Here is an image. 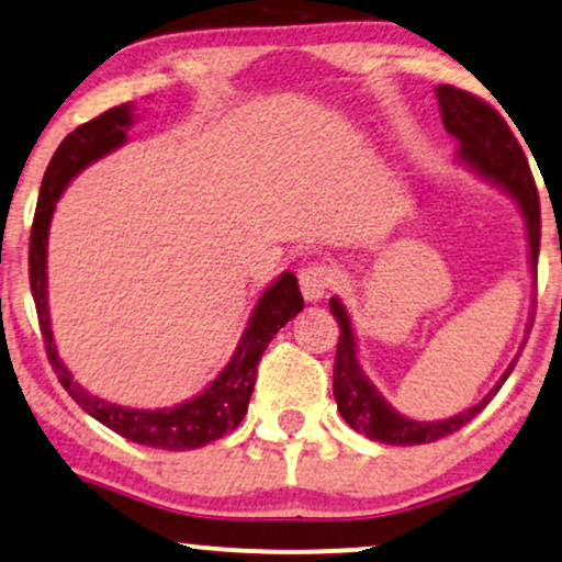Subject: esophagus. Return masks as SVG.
Segmentation results:
<instances>
[{"instance_id": "1", "label": "esophagus", "mask_w": 562, "mask_h": 562, "mask_svg": "<svg viewBox=\"0 0 562 562\" xmlns=\"http://www.w3.org/2000/svg\"><path fill=\"white\" fill-rule=\"evenodd\" d=\"M297 282H301V293L305 301L318 303L322 297L329 295V290L334 285V269L324 265H308L305 269H301Z\"/></svg>"}]
</instances>
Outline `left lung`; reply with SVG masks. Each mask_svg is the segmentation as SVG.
Instances as JSON below:
<instances>
[{"label": "left lung", "instance_id": "obj_1", "mask_svg": "<svg viewBox=\"0 0 562 562\" xmlns=\"http://www.w3.org/2000/svg\"><path fill=\"white\" fill-rule=\"evenodd\" d=\"M440 119H443L446 132L459 142V160L467 162L472 170H477L482 179L498 183L516 199L518 210L524 215V225H527V240H529V265L537 280V259H539V194L535 187V176L529 170V160L524 155L521 145L503 122V116L493 105H487L482 98L472 95V92L451 88V85H440L436 88ZM331 316L339 322V345L337 358H334V400H337L339 415L345 423L363 432L371 440L389 446H417V443H432V440L451 436L472 423L487 402L498 394L503 381L514 371L516 360L508 366V371L501 375V381L490 389V394L472 409L453 415L449 420H432L420 423L409 420L396 412L379 394V389L368 381L363 368L358 363V350H355V334L350 316H347L345 305L339 297L329 301Z\"/></svg>", "mask_w": 562, "mask_h": 562}]
</instances>
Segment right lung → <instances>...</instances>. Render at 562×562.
I'll use <instances>...</instances> for the list:
<instances>
[{"label": "right lung", "mask_w": 562, "mask_h": 562, "mask_svg": "<svg viewBox=\"0 0 562 562\" xmlns=\"http://www.w3.org/2000/svg\"><path fill=\"white\" fill-rule=\"evenodd\" d=\"M134 113L130 103L116 105L101 113L92 122L77 126L72 134H67L59 147H56L52 162H48L44 183H41L38 204H35L33 231H31V251H27V272H31V290L35 311H38L41 334L48 363L59 375V383L67 389V394L103 423L105 428L126 440H134L139 446H153V449L166 451H189L202 449L212 440L223 438L225 432L236 430L244 420L248 400H251L254 383H257V366L265 355L267 345L272 342L277 331L285 326L290 318L303 311V295L297 290V280L293 272H282L265 290L254 308L244 337L233 352L231 363L223 368V373L204 389L194 400L176 404L170 409H132L122 404H111L85 392L67 371V366L59 360L56 352L52 322H48V290H46V246H48V225L56 207V199L67 189V183L88 168L92 160L103 158L122 147L126 142V130L134 124Z\"/></svg>", "instance_id": "1"}]
</instances>
